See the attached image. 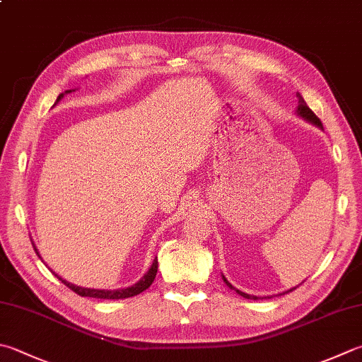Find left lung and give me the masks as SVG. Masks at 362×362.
<instances>
[{
    "instance_id": "1",
    "label": "left lung",
    "mask_w": 362,
    "mask_h": 362,
    "mask_svg": "<svg viewBox=\"0 0 362 362\" xmlns=\"http://www.w3.org/2000/svg\"><path fill=\"white\" fill-rule=\"evenodd\" d=\"M298 99H299V105H298V115H301V117L304 118V119H308V121H310V122H313V124H317L318 127H322L323 129V124H322V121H320V118L317 117V115L315 113H313L312 110H310V108H309V105L308 104H305V100L303 99V96H301V94H299L298 93ZM223 282L225 284H227L228 285V287L230 288H233V287H231V284L227 281V279H225L223 277ZM293 290H295V288H293ZM238 293H240V295L241 296H244V298H247V299H250V298H254V299H257L255 296H250V295H247V293H243V291H240V290H236Z\"/></svg>"
}]
</instances>
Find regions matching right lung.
I'll use <instances>...</instances> for the list:
<instances>
[{"label": "right lung", "instance_id": "obj_1", "mask_svg": "<svg viewBox=\"0 0 362 362\" xmlns=\"http://www.w3.org/2000/svg\"><path fill=\"white\" fill-rule=\"evenodd\" d=\"M66 93H71V91H66ZM63 98V93L59 94L57 102ZM34 250H36V247H34ZM39 255V254H37ZM54 274V272H53ZM156 274H158V257H156V260L153 262L151 268H149V271L146 272L145 276H143L140 281L132 285V287H127V288H121V290H93V288H81V287H77V285H74L71 282L64 281V279H61L58 274L57 276L61 282H63L66 287H69L72 291L77 293V295L80 296H88V298H98V299H124V298H131V296H135V295H140L141 291H145L149 285H151L154 282V277Z\"/></svg>", "mask_w": 362, "mask_h": 362}]
</instances>
